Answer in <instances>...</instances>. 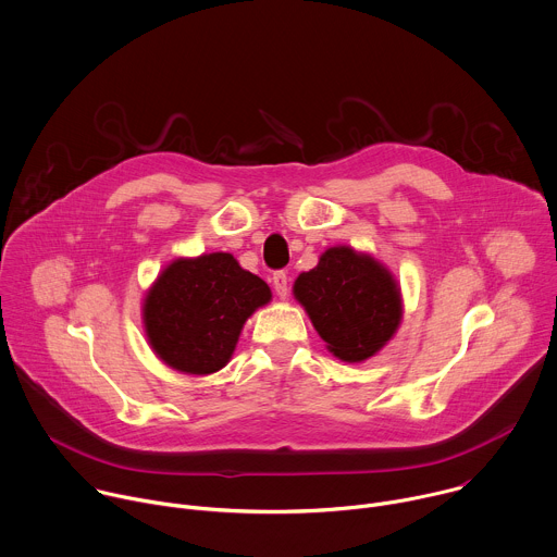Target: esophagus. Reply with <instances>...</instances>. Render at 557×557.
Returning a JSON list of instances; mask_svg holds the SVG:
<instances>
[{"label": "esophagus", "mask_w": 557, "mask_h": 557, "mask_svg": "<svg viewBox=\"0 0 557 557\" xmlns=\"http://www.w3.org/2000/svg\"><path fill=\"white\" fill-rule=\"evenodd\" d=\"M272 283H274V289H276V294H278L281 298H285V296L289 294V276H287V272H285V270L274 272Z\"/></svg>", "instance_id": "1"}]
</instances>
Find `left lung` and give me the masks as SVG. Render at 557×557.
I'll use <instances>...</instances> for the list:
<instances>
[{
	"label": "left lung",
	"instance_id": "8db88e82",
	"mask_svg": "<svg viewBox=\"0 0 557 557\" xmlns=\"http://www.w3.org/2000/svg\"><path fill=\"white\" fill-rule=\"evenodd\" d=\"M329 350L344 361L372 357L400 324V292L392 274L368 255L339 246L294 283Z\"/></svg>",
	"mask_w": 557,
	"mask_h": 557
}]
</instances>
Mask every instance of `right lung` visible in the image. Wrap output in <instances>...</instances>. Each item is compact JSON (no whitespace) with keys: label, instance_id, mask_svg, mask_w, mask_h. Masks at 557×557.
Listing matches in <instances>:
<instances>
[{"label":"right lung","instance_id":"1","mask_svg":"<svg viewBox=\"0 0 557 557\" xmlns=\"http://www.w3.org/2000/svg\"><path fill=\"white\" fill-rule=\"evenodd\" d=\"M270 296L265 281L228 252L178 259L146 296V333L174 370L211 374L228 363L244 322Z\"/></svg>","mask_w":557,"mask_h":557}]
</instances>
